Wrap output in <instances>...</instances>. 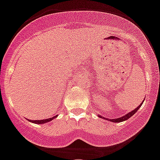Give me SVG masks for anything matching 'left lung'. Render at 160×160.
<instances>
[{"instance_id": "left-lung-1", "label": "left lung", "mask_w": 160, "mask_h": 160, "mask_svg": "<svg viewBox=\"0 0 160 160\" xmlns=\"http://www.w3.org/2000/svg\"><path fill=\"white\" fill-rule=\"evenodd\" d=\"M144 100H145V99H144ZM143 102H144V101H143ZM143 102H142L141 103L140 105H139L138 107H137L136 109H134L133 111H130L129 113H128V114H127V115H123V116H122V117H120V118H117V119H107V118L102 117V116H101V115H98V116L99 118H103V119H104L109 120V121H111V122H114V123H119V122L125 121V120H127V119H129V118L131 117V116H132V115H133L134 114L136 113L137 111H138V109H139V108H140V107H141V106L142 105V103H143Z\"/></svg>"}]
</instances>
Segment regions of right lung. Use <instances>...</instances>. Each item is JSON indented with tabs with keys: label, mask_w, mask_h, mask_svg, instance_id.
<instances>
[{
	"label": "right lung",
	"mask_w": 160,
	"mask_h": 160,
	"mask_svg": "<svg viewBox=\"0 0 160 160\" xmlns=\"http://www.w3.org/2000/svg\"><path fill=\"white\" fill-rule=\"evenodd\" d=\"M58 115H55L52 118H49V119H40V120H31V119H28V121L32 122V123H37V124H42V123H48V122H50L51 120H53V119L57 117Z\"/></svg>",
	"instance_id": "add662e5"
}]
</instances>
